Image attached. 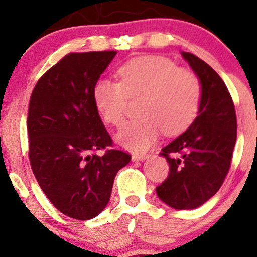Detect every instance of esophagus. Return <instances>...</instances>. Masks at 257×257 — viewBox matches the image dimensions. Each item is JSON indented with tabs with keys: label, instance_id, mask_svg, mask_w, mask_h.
<instances>
[{
	"label": "esophagus",
	"instance_id": "1",
	"mask_svg": "<svg viewBox=\"0 0 257 257\" xmlns=\"http://www.w3.org/2000/svg\"><path fill=\"white\" fill-rule=\"evenodd\" d=\"M146 158H149V155H133L132 161L138 162V161H145Z\"/></svg>",
	"mask_w": 257,
	"mask_h": 257
}]
</instances>
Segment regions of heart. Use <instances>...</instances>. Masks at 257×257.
<instances>
[{"label": "heart", "instance_id": "heart-1", "mask_svg": "<svg viewBox=\"0 0 257 257\" xmlns=\"http://www.w3.org/2000/svg\"><path fill=\"white\" fill-rule=\"evenodd\" d=\"M118 82L99 79L93 88V101L104 122L118 126L124 119L126 99L140 96L132 119L117 133V141L134 152L145 151L162 131L167 135L184 132L196 118L202 96L198 77L179 69L162 57L129 60L117 71Z\"/></svg>", "mask_w": 257, "mask_h": 257}]
</instances>
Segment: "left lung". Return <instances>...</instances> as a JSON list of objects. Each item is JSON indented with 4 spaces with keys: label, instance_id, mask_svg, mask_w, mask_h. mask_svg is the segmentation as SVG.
<instances>
[{
    "label": "left lung",
    "instance_id": "1",
    "mask_svg": "<svg viewBox=\"0 0 257 257\" xmlns=\"http://www.w3.org/2000/svg\"><path fill=\"white\" fill-rule=\"evenodd\" d=\"M202 87L198 116L187 131L162 149L169 175L156 188L162 202L174 209H196L223 184L237 139V117L231 94L213 67L181 52Z\"/></svg>",
    "mask_w": 257,
    "mask_h": 257
}]
</instances>
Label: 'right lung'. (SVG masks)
<instances>
[{
    "mask_svg": "<svg viewBox=\"0 0 257 257\" xmlns=\"http://www.w3.org/2000/svg\"><path fill=\"white\" fill-rule=\"evenodd\" d=\"M117 52L70 53L38 79L28 113L29 158L38 185L66 216L89 220L107 205L131 155L112 146L93 101L94 84Z\"/></svg>",
    "mask_w": 257,
    "mask_h": 257,
    "instance_id": "add662e5",
    "label": "right lung"
}]
</instances>
